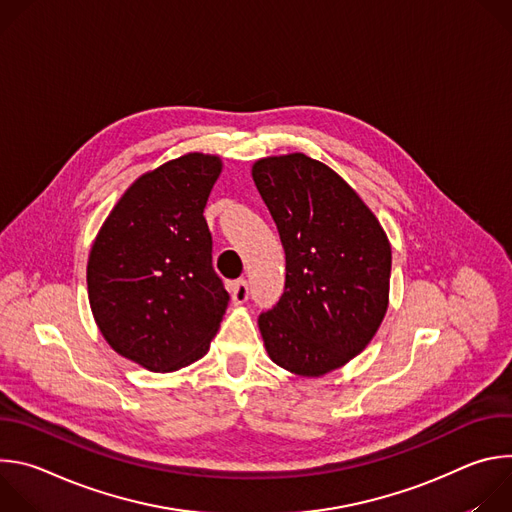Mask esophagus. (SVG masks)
Masks as SVG:
<instances>
[{
  "mask_svg": "<svg viewBox=\"0 0 512 512\" xmlns=\"http://www.w3.org/2000/svg\"><path fill=\"white\" fill-rule=\"evenodd\" d=\"M231 300L233 304H245L249 300V285L245 279L231 283Z\"/></svg>",
  "mask_w": 512,
  "mask_h": 512,
  "instance_id": "obj_1",
  "label": "esophagus"
}]
</instances>
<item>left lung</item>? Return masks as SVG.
Segmentation results:
<instances>
[{"label": "left lung", "mask_w": 512, "mask_h": 512, "mask_svg": "<svg viewBox=\"0 0 512 512\" xmlns=\"http://www.w3.org/2000/svg\"><path fill=\"white\" fill-rule=\"evenodd\" d=\"M255 186L285 251L279 302L259 316L277 367L322 377L360 354L389 308L391 243L373 210L306 154L261 158Z\"/></svg>", "instance_id": "obj_1"}]
</instances>
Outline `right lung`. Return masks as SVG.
I'll return each instance as SVG.
<instances>
[{
	"mask_svg": "<svg viewBox=\"0 0 512 512\" xmlns=\"http://www.w3.org/2000/svg\"><path fill=\"white\" fill-rule=\"evenodd\" d=\"M221 172L218 156L190 152L141 174L91 247L95 322L117 354L152 373L202 358L229 306L202 216Z\"/></svg>",
	"mask_w": 512,
	"mask_h": 512,
	"instance_id": "add662e5",
	"label": "right lung"
}]
</instances>
